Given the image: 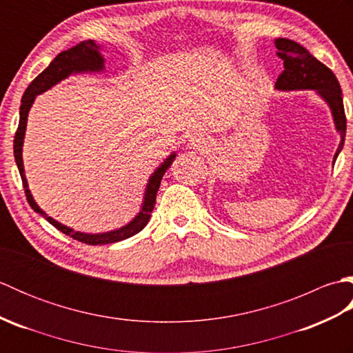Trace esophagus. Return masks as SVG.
I'll return each instance as SVG.
<instances>
[{
    "label": "esophagus",
    "mask_w": 353,
    "mask_h": 353,
    "mask_svg": "<svg viewBox=\"0 0 353 353\" xmlns=\"http://www.w3.org/2000/svg\"><path fill=\"white\" fill-rule=\"evenodd\" d=\"M188 148L194 150V152H205L208 148V142L203 137H200V134H194L188 139Z\"/></svg>",
    "instance_id": "obj_1"
}]
</instances>
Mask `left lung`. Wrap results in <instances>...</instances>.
<instances>
[{"mask_svg": "<svg viewBox=\"0 0 353 353\" xmlns=\"http://www.w3.org/2000/svg\"><path fill=\"white\" fill-rule=\"evenodd\" d=\"M274 47L277 50V57L283 61V72L276 81V91H316L331 109L335 130L340 134V144L332 159L334 165L346 138V115H344L343 94L339 80L326 65L319 62L301 43L285 39V37H277Z\"/></svg>", "mask_w": 353, "mask_h": 353, "instance_id": "8db88e82", "label": "left lung"}]
</instances>
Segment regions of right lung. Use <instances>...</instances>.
<instances>
[{
	"mask_svg": "<svg viewBox=\"0 0 353 353\" xmlns=\"http://www.w3.org/2000/svg\"><path fill=\"white\" fill-rule=\"evenodd\" d=\"M103 47L97 43L95 41H83L77 43L76 47H72L66 51H62L61 54H57L54 57L47 68H45L39 76H37L32 83L28 85L26 89L24 95H22L21 100V108H19V124H18V130L17 134H14V141H13V154H14V162L18 165L19 174L22 179V185H24L26 190V196L30 206L34 212L41 214L45 220H47L50 224H52L57 230L63 232L65 235H70L77 241L91 244V245H99V244H110V243H118L123 241V239L130 238L133 235H137L138 232H141L147 226V223L152 216L153 208L156 203V194L157 190L161 186V181L165 174V171L170 168V165L172 161L176 159V153H171L167 159H165L159 167H157L152 176L148 177V182L145 186V192H144V200H142V205L139 212L133 216V219L124 224V226L109 230V232H101V234H86V232H80V230H74L70 226H65V224L59 223L57 220L51 219V216L43 211V209L39 208V205L36 203V200L33 199L32 192L28 190V182L26 177V170H24V161H22V145H24V138H26V129H27V119H28V112L32 109L33 103L36 100L37 95L43 94L45 91H48L52 86H56L57 83H61L62 80L68 79L70 76H74V74H99L104 72V62L106 59L101 54Z\"/></svg>",
	"mask_w": 353,
	"mask_h": 353,
	"instance_id": "1",
	"label": "right lung"
}]
</instances>
